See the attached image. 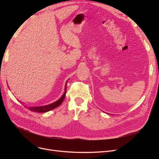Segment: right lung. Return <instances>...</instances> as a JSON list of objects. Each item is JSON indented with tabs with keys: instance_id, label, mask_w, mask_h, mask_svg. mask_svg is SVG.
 <instances>
[{
	"instance_id": "obj_1",
	"label": "right lung",
	"mask_w": 159,
	"mask_h": 159,
	"mask_svg": "<svg viewBox=\"0 0 159 159\" xmlns=\"http://www.w3.org/2000/svg\"><path fill=\"white\" fill-rule=\"evenodd\" d=\"M67 82H68V81H66V86H65V91L64 94L62 95L61 97L57 100L56 102L52 103L51 104L49 105H44V106H40V107H28V108L29 109L32 111L34 112H38V113H45L47 111H49L50 110L54 109L55 108H56L57 107H58L59 105H61V103L63 102V101L66 97V84ZM21 103H22V102H21Z\"/></svg>"
}]
</instances>
